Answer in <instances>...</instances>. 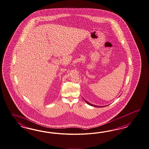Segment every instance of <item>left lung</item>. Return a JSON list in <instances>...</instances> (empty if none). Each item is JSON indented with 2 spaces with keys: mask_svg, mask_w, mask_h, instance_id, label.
<instances>
[{
  "mask_svg": "<svg viewBox=\"0 0 149 149\" xmlns=\"http://www.w3.org/2000/svg\"><path fill=\"white\" fill-rule=\"evenodd\" d=\"M84 100L86 102V103L88 104V105H91V106H92V107H101V106H97V105H93V104H92L91 103H88V101H86L85 99H84ZM105 107V106H104Z\"/></svg>",
  "mask_w": 149,
  "mask_h": 149,
  "instance_id": "obj_1",
  "label": "left lung"
}]
</instances>
